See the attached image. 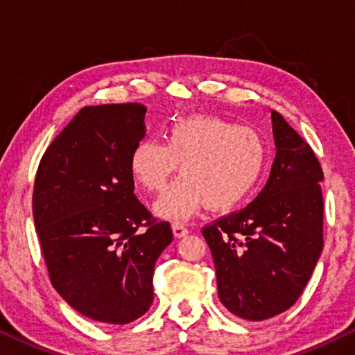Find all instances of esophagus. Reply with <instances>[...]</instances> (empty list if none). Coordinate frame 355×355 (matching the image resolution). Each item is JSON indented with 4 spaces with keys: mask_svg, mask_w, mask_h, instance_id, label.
<instances>
[{
    "mask_svg": "<svg viewBox=\"0 0 355 355\" xmlns=\"http://www.w3.org/2000/svg\"><path fill=\"white\" fill-rule=\"evenodd\" d=\"M172 230H173V235H175L177 239H182L184 235L188 234V227L184 226L182 223H173L172 224Z\"/></svg>",
    "mask_w": 355,
    "mask_h": 355,
    "instance_id": "obj_1",
    "label": "esophagus"
}]
</instances>
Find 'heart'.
<instances>
[{"instance_id": "b5f03b06", "label": "heart", "mask_w": 355, "mask_h": 355, "mask_svg": "<svg viewBox=\"0 0 355 355\" xmlns=\"http://www.w3.org/2000/svg\"><path fill=\"white\" fill-rule=\"evenodd\" d=\"M266 162V142L252 128L194 115L172 123L164 144L153 139L139 142L129 168L144 191L159 193L180 164L183 175L153 205L157 216L180 221L204 204L216 211L240 205L256 189Z\"/></svg>"}]
</instances>
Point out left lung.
Listing matches in <instances>:
<instances>
[{
    "label": "left lung",
    "mask_w": 355,
    "mask_h": 355,
    "mask_svg": "<svg viewBox=\"0 0 355 355\" xmlns=\"http://www.w3.org/2000/svg\"><path fill=\"white\" fill-rule=\"evenodd\" d=\"M272 126L277 156L266 187L248 207L202 230L219 300L246 320L273 318L294 305L324 246L322 167L275 110Z\"/></svg>",
    "instance_id": "obj_1"
}]
</instances>
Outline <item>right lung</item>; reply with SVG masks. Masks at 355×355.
<instances>
[{
  "label": "right lung",
  "instance_id": "add662e5",
  "mask_svg": "<svg viewBox=\"0 0 355 355\" xmlns=\"http://www.w3.org/2000/svg\"><path fill=\"white\" fill-rule=\"evenodd\" d=\"M145 105L83 107L39 162L33 218L56 292L83 316L128 324L153 303L157 257L173 239L134 194ZM145 227V230H140Z\"/></svg>",
  "mask_w": 355,
  "mask_h": 355
}]
</instances>
